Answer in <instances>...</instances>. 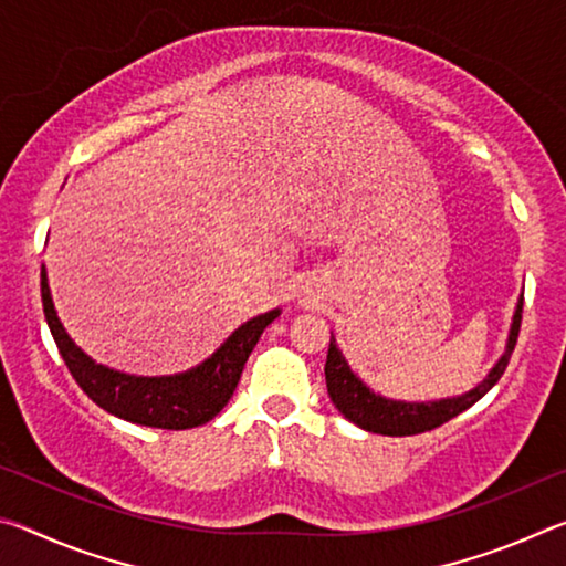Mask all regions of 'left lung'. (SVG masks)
Returning a JSON list of instances; mask_svg holds the SVG:
<instances>
[{"mask_svg": "<svg viewBox=\"0 0 566 566\" xmlns=\"http://www.w3.org/2000/svg\"><path fill=\"white\" fill-rule=\"evenodd\" d=\"M522 304H524V294L520 296V302H516L504 354L496 359V364L490 369V375L479 381L476 387L464 391V395L444 397L434 401H401V399H389V397L377 395L375 389H369L349 369V361L344 359V354L339 352L337 339L332 337L327 364H324V377H327V391H329L332 405L337 407L342 415L352 421V424L364 429V432L387 434V437H409V434L429 432V429L434 427H442L444 421L462 415L464 409H469L474 401L482 399L504 375L506 364H510V357L514 352L516 337H520Z\"/></svg>", "mask_w": 566, "mask_h": 566, "instance_id": "1", "label": "left lung"}]
</instances>
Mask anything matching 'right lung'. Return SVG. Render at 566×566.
I'll use <instances>...</instances> for the list:
<instances>
[{"instance_id":"1","label":"right lung","mask_w":566,"mask_h":566,"mask_svg":"<svg viewBox=\"0 0 566 566\" xmlns=\"http://www.w3.org/2000/svg\"><path fill=\"white\" fill-rule=\"evenodd\" d=\"M42 304L56 349H60L76 385L84 389V395L114 417L127 419L132 424L157 429H191L214 419L227 401L232 399L254 344L260 342L262 332L282 312L272 310L244 322L242 327L229 334L212 357H207L197 367L179 371V375L137 377L104 367V364L94 361L87 352L76 347L74 339L66 334L64 324L56 317L44 264Z\"/></svg>"}]
</instances>
